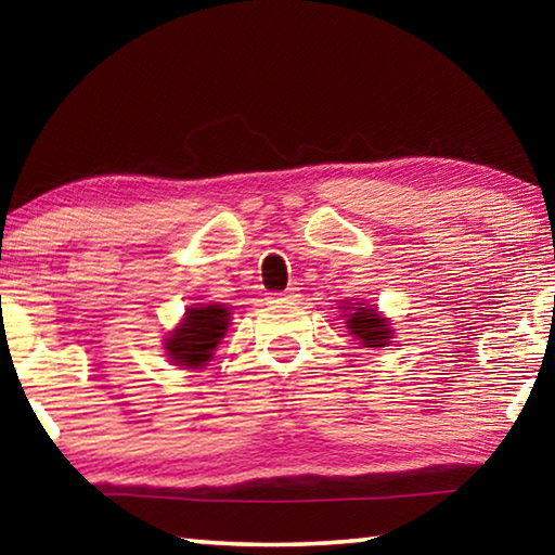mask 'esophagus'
<instances>
[{
  "instance_id": "obj_1",
  "label": "esophagus",
  "mask_w": 555,
  "mask_h": 555,
  "mask_svg": "<svg viewBox=\"0 0 555 555\" xmlns=\"http://www.w3.org/2000/svg\"><path fill=\"white\" fill-rule=\"evenodd\" d=\"M296 291H298L296 286H291L286 291H274V294H267V300H269V304H276V300H291V298L298 296Z\"/></svg>"
}]
</instances>
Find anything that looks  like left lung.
I'll return each instance as SVG.
<instances>
[{
  "mask_svg": "<svg viewBox=\"0 0 555 555\" xmlns=\"http://www.w3.org/2000/svg\"><path fill=\"white\" fill-rule=\"evenodd\" d=\"M360 308H354V313H350V321H347V327L350 333L362 340L364 347H382L389 340V323L384 318L377 315L374 308H362V304H357Z\"/></svg>",
  "mask_w": 555,
  "mask_h": 555,
  "instance_id": "8db88e82",
  "label": "left lung"
}]
</instances>
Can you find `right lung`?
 Wrapping results in <instances>:
<instances>
[{
  "instance_id": "right-lung-1",
  "label": "right lung",
  "mask_w": 555,
  "mask_h": 555,
  "mask_svg": "<svg viewBox=\"0 0 555 555\" xmlns=\"http://www.w3.org/2000/svg\"><path fill=\"white\" fill-rule=\"evenodd\" d=\"M230 313L222 306H201L191 308L185 313L183 325L168 337L166 350L173 357V362L183 367H203L212 357L215 345L228 331Z\"/></svg>"
}]
</instances>
